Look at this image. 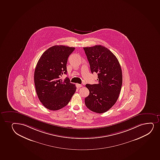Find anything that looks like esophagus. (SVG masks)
Returning <instances> with one entry per match:
<instances>
[{
    "instance_id": "1",
    "label": "esophagus",
    "mask_w": 160,
    "mask_h": 160,
    "mask_svg": "<svg viewBox=\"0 0 160 160\" xmlns=\"http://www.w3.org/2000/svg\"><path fill=\"white\" fill-rule=\"evenodd\" d=\"M76 87H77V88H81V87H82V84H76Z\"/></svg>"
}]
</instances>
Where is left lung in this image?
Listing matches in <instances>:
<instances>
[{"instance_id": "obj_1", "label": "left lung", "mask_w": 160, "mask_h": 160, "mask_svg": "<svg viewBox=\"0 0 160 160\" xmlns=\"http://www.w3.org/2000/svg\"><path fill=\"white\" fill-rule=\"evenodd\" d=\"M92 73H98V83L86 84L90 94L85 99L88 108L103 113L111 108L118 100L122 85V72L115 55L105 46L83 48Z\"/></svg>"}]
</instances>
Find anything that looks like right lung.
Segmentation results:
<instances>
[{"label": "right lung", "mask_w": 160, "mask_h": 160, "mask_svg": "<svg viewBox=\"0 0 160 160\" xmlns=\"http://www.w3.org/2000/svg\"><path fill=\"white\" fill-rule=\"evenodd\" d=\"M75 48L63 45L52 46L39 59L34 72L35 88L39 100L45 108L57 110L68 105L76 87L66 77L68 58Z\"/></svg>", "instance_id": "right-lung-1"}]
</instances>
